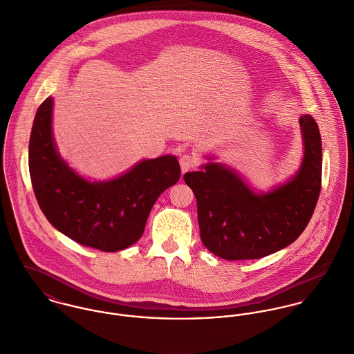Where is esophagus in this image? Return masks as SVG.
<instances>
[{
    "instance_id": "obj_1",
    "label": "esophagus",
    "mask_w": 354,
    "mask_h": 354,
    "mask_svg": "<svg viewBox=\"0 0 354 354\" xmlns=\"http://www.w3.org/2000/svg\"><path fill=\"white\" fill-rule=\"evenodd\" d=\"M199 165V160L196 156L191 155V153H184L180 156V166H181V171L187 173L189 170L196 169V166Z\"/></svg>"
}]
</instances>
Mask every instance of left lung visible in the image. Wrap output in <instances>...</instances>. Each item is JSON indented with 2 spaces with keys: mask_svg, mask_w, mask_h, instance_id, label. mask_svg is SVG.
Segmentation results:
<instances>
[{
  "mask_svg": "<svg viewBox=\"0 0 354 354\" xmlns=\"http://www.w3.org/2000/svg\"><path fill=\"white\" fill-rule=\"evenodd\" d=\"M303 163L285 185L256 195L234 171L207 163L184 174L198 203L201 239L209 252L226 260L260 259L295 243L309 223L322 188V138L305 114Z\"/></svg>",
  "mask_w": 354,
  "mask_h": 354,
  "instance_id": "obj_1",
  "label": "left lung"
}]
</instances>
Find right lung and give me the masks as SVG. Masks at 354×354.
<instances>
[{"label":"right lung","mask_w":354,"mask_h":354,"mask_svg":"<svg viewBox=\"0 0 354 354\" xmlns=\"http://www.w3.org/2000/svg\"><path fill=\"white\" fill-rule=\"evenodd\" d=\"M53 100L38 107L28 146L30 176L38 204L51 225L73 241L117 252L145 232L152 205L181 177L176 156L143 160L107 183H90L71 170L51 136Z\"/></svg>","instance_id":"1"}]
</instances>
